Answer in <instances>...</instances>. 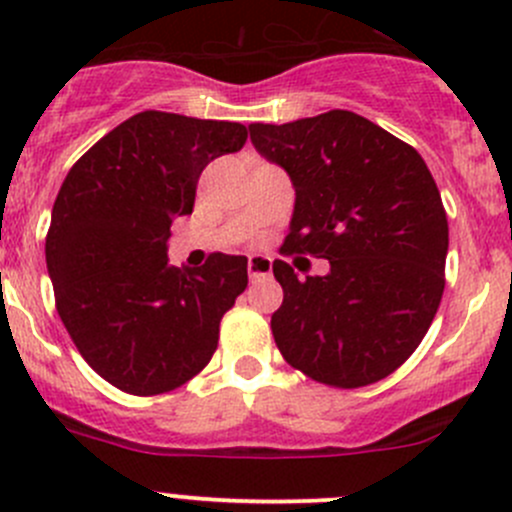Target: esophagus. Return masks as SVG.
Instances as JSON below:
<instances>
[{
  "mask_svg": "<svg viewBox=\"0 0 512 512\" xmlns=\"http://www.w3.org/2000/svg\"><path fill=\"white\" fill-rule=\"evenodd\" d=\"M247 275H250L252 282L267 280L272 275V260L265 255H252L247 260Z\"/></svg>",
  "mask_w": 512,
  "mask_h": 512,
  "instance_id": "obj_1",
  "label": "esophagus"
}]
</instances>
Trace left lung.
I'll return each mask as SVG.
<instances>
[{
  "mask_svg": "<svg viewBox=\"0 0 512 512\" xmlns=\"http://www.w3.org/2000/svg\"><path fill=\"white\" fill-rule=\"evenodd\" d=\"M260 156L287 170L294 213L282 252L329 260L285 289L272 314L277 349L319 384L359 389L399 369L441 304L448 220L431 170L409 143L352 111L250 123Z\"/></svg>",
  "mask_w": 512,
  "mask_h": 512,
  "instance_id": "obj_1",
  "label": "left lung"
}]
</instances>
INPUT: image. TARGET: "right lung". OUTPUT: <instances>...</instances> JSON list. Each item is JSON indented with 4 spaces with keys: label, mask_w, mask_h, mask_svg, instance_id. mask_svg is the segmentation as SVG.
Listing matches in <instances>:
<instances>
[{
    "label": "right lung",
    "mask_w": 512,
    "mask_h": 512,
    "mask_svg": "<svg viewBox=\"0 0 512 512\" xmlns=\"http://www.w3.org/2000/svg\"><path fill=\"white\" fill-rule=\"evenodd\" d=\"M247 128L143 111L91 146L66 175L46 235L56 309L98 376L136 396L178 389L208 366L220 319L247 287V257L168 262L170 225L193 213L213 158Z\"/></svg>",
    "instance_id": "1"
}]
</instances>
